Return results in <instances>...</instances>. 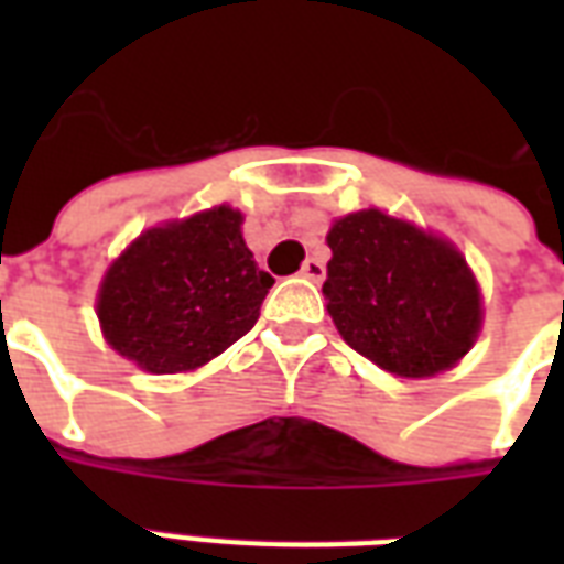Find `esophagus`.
Returning <instances> with one entry per match:
<instances>
[{"instance_id":"34e87169","label":"esophagus","mask_w":564,"mask_h":564,"mask_svg":"<svg viewBox=\"0 0 564 564\" xmlns=\"http://www.w3.org/2000/svg\"><path fill=\"white\" fill-rule=\"evenodd\" d=\"M302 278H307V281L319 283L323 278H326V265H323V259H305V265H302Z\"/></svg>"}]
</instances>
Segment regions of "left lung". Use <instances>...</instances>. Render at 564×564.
Here are the masks:
<instances>
[{
    "instance_id": "obj_1",
    "label": "left lung",
    "mask_w": 564,
    "mask_h": 564,
    "mask_svg": "<svg viewBox=\"0 0 564 564\" xmlns=\"http://www.w3.org/2000/svg\"><path fill=\"white\" fill-rule=\"evenodd\" d=\"M323 295L356 354L402 378L447 371L480 329L465 259L435 235L368 208L335 220Z\"/></svg>"
}]
</instances>
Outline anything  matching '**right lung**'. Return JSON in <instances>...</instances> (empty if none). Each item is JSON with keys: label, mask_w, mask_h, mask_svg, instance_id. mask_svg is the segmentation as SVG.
I'll use <instances>...</instances> for the list:
<instances>
[{"label": "right lung", "mask_w": 564, "mask_h": 564, "mask_svg": "<svg viewBox=\"0 0 564 564\" xmlns=\"http://www.w3.org/2000/svg\"><path fill=\"white\" fill-rule=\"evenodd\" d=\"M271 283L241 238V214L220 205L141 235L105 274L99 319L117 354L177 375L253 329Z\"/></svg>", "instance_id": "1"}]
</instances>
